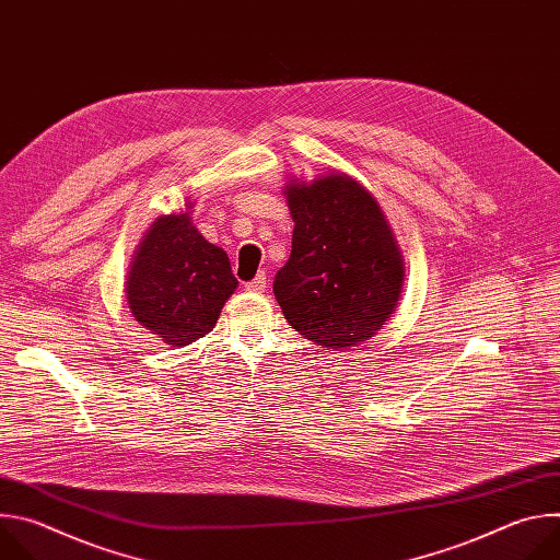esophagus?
Here are the masks:
<instances>
[{"mask_svg": "<svg viewBox=\"0 0 560 560\" xmlns=\"http://www.w3.org/2000/svg\"><path fill=\"white\" fill-rule=\"evenodd\" d=\"M266 281H268V279H266V275H264V272H259L253 281H248V283H246V290H250V292H264V290H266Z\"/></svg>", "mask_w": 560, "mask_h": 560, "instance_id": "obj_1", "label": "esophagus"}]
</instances>
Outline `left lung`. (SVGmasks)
Returning <instances> with one entry per match:
<instances>
[{
	"label": "left lung",
	"instance_id": "8db88e82",
	"mask_svg": "<svg viewBox=\"0 0 560 560\" xmlns=\"http://www.w3.org/2000/svg\"><path fill=\"white\" fill-rule=\"evenodd\" d=\"M292 253L275 277L288 324L324 348L374 337L396 307L404 259L372 195L346 175L288 184Z\"/></svg>",
	"mask_w": 560,
	"mask_h": 560
}]
</instances>
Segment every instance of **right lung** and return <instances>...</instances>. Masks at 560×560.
Returning <instances> with one entry per match:
<instances>
[{"instance_id":"right-lung-1","label":"right lung","mask_w":560,"mask_h":560,"mask_svg":"<svg viewBox=\"0 0 560 560\" xmlns=\"http://www.w3.org/2000/svg\"><path fill=\"white\" fill-rule=\"evenodd\" d=\"M234 288L228 255L206 242L188 212L152 223L126 281L137 322L173 348L206 337Z\"/></svg>"}]
</instances>
